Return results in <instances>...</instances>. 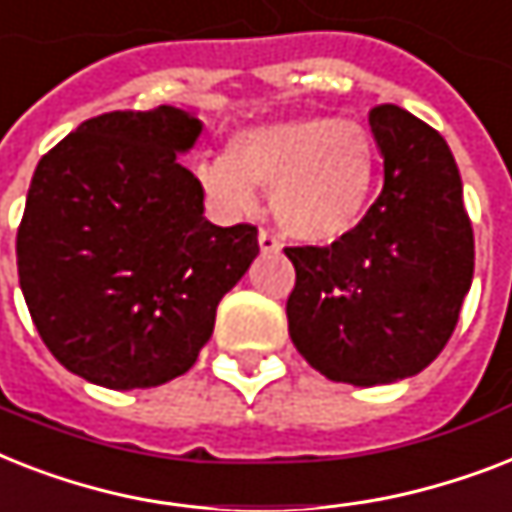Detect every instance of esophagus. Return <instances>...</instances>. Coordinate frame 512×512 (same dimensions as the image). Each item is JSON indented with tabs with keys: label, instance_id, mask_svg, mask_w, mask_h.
<instances>
[{
	"label": "esophagus",
	"instance_id": "esophagus-1",
	"mask_svg": "<svg viewBox=\"0 0 512 512\" xmlns=\"http://www.w3.org/2000/svg\"><path fill=\"white\" fill-rule=\"evenodd\" d=\"M259 248H261V253H277L282 248V243L277 240L275 235H272V232L261 230L259 232Z\"/></svg>",
	"mask_w": 512,
	"mask_h": 512
}]
</instances>
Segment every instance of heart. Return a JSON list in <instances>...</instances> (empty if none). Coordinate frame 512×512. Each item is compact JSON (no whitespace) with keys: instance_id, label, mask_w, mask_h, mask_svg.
I'll list each match as a JSON object with an SVG mask.
<instances>
[{"instance_id":"heart-1","label":"heart","mask_w":512,"mask_h":512,"mask_svg":"<svg viewBox=\"0 0 512 512\" xmlns=\"http://www.w3.org/2000/svg\"><path fill=\"white\" fill-rule=\"evenodd\" d=\"M375 166V142L362 124L298 116L235 134L230 155L198 163V179L227 214H251L256 190H272V216L285 235L333 243L365 214Z\"/></svg>"}]
</instances>
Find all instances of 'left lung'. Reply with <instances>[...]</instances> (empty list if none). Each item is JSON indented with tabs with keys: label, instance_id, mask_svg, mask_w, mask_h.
Segmentation results:
<instances>
[{
	"label": "left lung",
	"instance_id": "left-lung-1",
	"mask_svg": "<svg viewBox=\"0 0 512 512\" xmlns=\"http://www.w3.org/2000/svg\"><path fill=\"white\" fill-rule=\"evenodd\" d=\"M383 190L365 219L325 248H285L296 267L288 330L335 383L418 375L447 346L473 280V227L452 150L396 105L370 110Z\"/></svg>",
	"mask_w": 512,
	"mask_h": 512
}]
</instances>
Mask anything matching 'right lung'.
Segmentation results:
<instances>
[{
  "label": "right lung",
  "instance_id": "obj_1",
  "mask_svg": "<svg viewBox=\"0 0 512 512\" xmlns=\"http://www.w3.org/2000/svg\"><path fill=\"white\" fill-rule=\"evenodd\" d=\"M203 121L113 110L44 155L18 227V275L52 357L94 386L153 388L190 370L216 306L259 256L251 224L216 227L177 155Z\"/></svg>",
  "mask_w": 512,
  "mask_h": 512
}]
</instances>
